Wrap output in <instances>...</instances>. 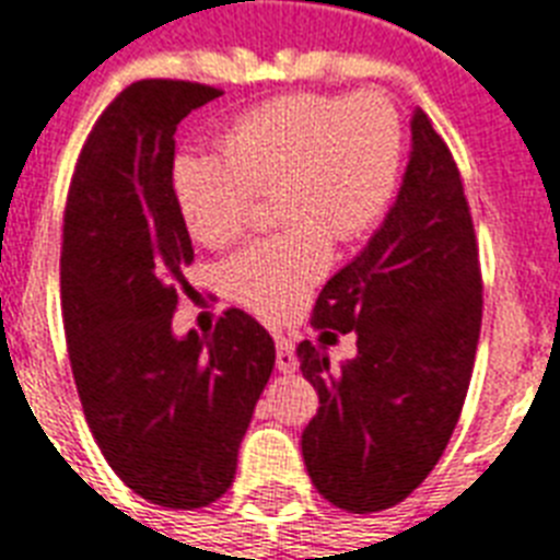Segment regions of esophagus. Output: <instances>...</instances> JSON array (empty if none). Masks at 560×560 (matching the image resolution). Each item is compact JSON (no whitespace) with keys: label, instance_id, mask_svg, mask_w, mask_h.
I'll use <instances>...</instances> for the list:
<instances>
[{"label":"esophagus","instance_id":"esophagus-1","mask_svg":"<svg viewBox=\"0 0 560 560\" xmlns=\"http://www.w3.org/2000/svg\"><path fill=\"white\" fill-rule=\"evenodd\" d=\"M276 365H279L281 374H293L295 368H299L293 339L284 334H276Z\"/></svg>","mask_w":560,"mask_h":560}]
</instances>
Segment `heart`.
I'll return each instance as SVG.
<instances>
[{
    "label": "heart",
    "mask_w": 560,
    "mask_h": 560,
    "mask_svg": "<svg viewBox=\"0 0 560 560\" xmlns=\"http://www.w3.org/2000/svg\"><path fill=\"white\" fill-rule=\"evenodd\" d=\"M218 152L172 161V201L198 244L226 247L247 233L258 195H276L281 233L221 265V288L241 307L284 319L334 261V235L357 241L397 198L402 126L388 100L362 94H284L235 117Z\"/></svg>",
    "instance_id": "heart-1"
}]
</instances>
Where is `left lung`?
<instances>
[{"instance_id": "8db88e82", "label": "left lung", "mask_w": 560, "mask_h": 560, "mask_svg": "<svg viewBox=\"0 0 560 560\" xmlns=\"http://www.w3.org/2000/svg\"><path fill=\"white\" fill-rule=\"evenodd\" d=\"M483 316V279L460 170L425 112L397 203L368 247L322 288V342L357 334V359L330 365L299 342L319 411L302 434L313 486L368 515L397 506L429 477L460 420Z\"/></svg>"}]
</instances>
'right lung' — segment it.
<instances>
[{
  "label": "right lung",
  "instance_id": "add662e5",
  "mask_svg": "<svg viewBox=\"0 0 560 560\" xmlns=\"http://www.w3.org/2000/svg\"><path fill=\"white\" fill-rule=\"evenodd\" d=\"M224 91L122 89L83 143L62 215L59 290L85 422L131 492L201 509L233 486L238 445L276 365L270 334L230 307L207 336L172 334L192 241L172 201L175 131Z\"/></svg>",
  "mask_w": 560,
  "mask_h": 560
}]
</instances>
